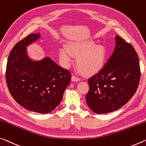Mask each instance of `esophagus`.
<instances>
[{
    "label": "esophagus",
    "instance_id": "34e87169",
    "mask_svg": "<svg viewBox=\"0 0 146 146\" xmlns=\"http://www.w3.org/2000/svg\"><path fill=\"white\" fill-rule=\"evenodd\" d=\"M71 80H72V81H80V78L77 77V76L73 75L72 77H71Z\"/></svg>",
    "mask_w": 146,
    "mask_h": 146
}]
</instances>
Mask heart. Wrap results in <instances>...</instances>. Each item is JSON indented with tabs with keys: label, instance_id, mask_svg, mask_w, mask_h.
<instances>
[{
	"label": "heart",
	"instance_id": "obj_1",
	"mask_svg": "<svg viewBox=\"0 0 146 146\" xmlns=\"http://www.w3.org/2000/svg\"><path fill=\"white\" fill-rule=\"evenodd\" d=\"M73 55L77 57L78 68L86 75L98 72L103 68L106 57V50L103 45H97L93 41L73 42L69 45V50L62 47L60 56L65 66L72 62Z\"/></svg>",
	"mask_w": 146,
	"mask_h": 146
}]
</instances>
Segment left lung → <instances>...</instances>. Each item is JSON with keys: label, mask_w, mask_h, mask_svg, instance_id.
<instances>
[{"label": "left lung", "mask_w": 146, "mask_h": 146, "mask_svg": "<svg viewBox=\"0 0 146 146\" xmlns=\"http://www.w3.org/2000/svg\"><path fill=\"white\" fill-rule=\"evenodd\" d=\"M115 47L105 66L88 82L89 91L86 101L97 114L119 109L130 100L140 79L139 58L135 48L116 36Z\"/></svg>", "instance_id": "8db88e82"}]
</instances>
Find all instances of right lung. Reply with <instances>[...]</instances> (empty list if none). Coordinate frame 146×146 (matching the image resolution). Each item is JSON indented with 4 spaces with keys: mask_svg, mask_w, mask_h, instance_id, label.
<instances>
[{
    "mask_svg": "<svg viewBox=\"0 0 146 146\" xmlns=\"http://www.w3.org/2000/svg\"><path fill=\"white\" fill-rule=\"evenodd\" d=\"M40 37V34H29L15 44L8 56L6 80L18 104L32 112L47 114L60 103L71 74L48 58L38 62L29 59L26 47Z\"/></svg>",
    "mask_w": 146,
    "mask_h": 146,
    "instance_id": "add662e5",
    "label": "right lung"
}]
</instances>
